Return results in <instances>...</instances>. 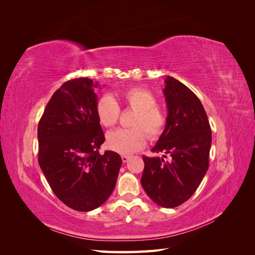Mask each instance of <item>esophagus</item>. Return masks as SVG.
<instances>
[{"mask_svg": "<svg viewBox=\"0 0 255 255\" xmlns=\"http://www.w3.org/2000/svg\"><path fill=\"white\" fill-rule=\"evenodd\" d=\"M121 158H122L123 163H128V159L130 158V156L129 155H121Z\"/></svg>", "mask_w": 255, "mask_h": 255, "instance_id": "obj_1", "label": "esophagus"}]
</instances>
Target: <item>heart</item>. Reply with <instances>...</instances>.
Here are the masks:
<instances>
[{
  "mask_svg": "<svg viewBox=\"0 0 255 255\" xmlns=\"http://www.w3.org/2000/svg\"><path fill=\"white\" fill-rule=\"evenodd\" d=\"M120 101L137 112L132 122V128H118L107 134L109 148L121 153L129 154L143 148L146 134L152 140L163 134L167 126V115L157 106V98L148 89L134 87L118 96ZM99 122L104 128H113L118 122L120 109L110 96L99 99L96 106Z\"/></svg>",
  "mask_w": 255,
  "mask_h": 255,
  "instance_id": "heart-1",
  "label": "heart"
}]
</instances>
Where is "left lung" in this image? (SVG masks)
Returning a JSON list of instances; mask_svg holds the SVG:
<instances>
[{
  "label": "left lung",
  "instance_id": "1",
  "mask_svg": "<svg viewBox=\"0 0 255 255\" xmlns=\"http://www.w3.org/2000/svg\"><path fill=\"white\" fill-rule=\"evenodd\" d=\"M163 90L167 104V126L152 152L163 157L142 156L141 185L153 202L176 207L195 194L208 169L212 130L198 97L171 76ZM168 156L169 159L164 158Z\"/></svg>",
  "mask_w": 255,
  "mask_h": 255
}]
</instances>
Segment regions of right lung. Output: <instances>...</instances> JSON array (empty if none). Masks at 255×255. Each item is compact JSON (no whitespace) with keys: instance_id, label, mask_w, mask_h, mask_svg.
<instances>
[{"instance_id":"obj_1","label":"right lung","mask_w":255,"mask_h":255,"mask_svg":"<svg viewBox=\"0 0 255 255\" xmlns=\"http://www.w3.org/2000/svg\"><path fill=\"white\" fill-rule=\"evenodd\" d=\"M98 83L68 81L50 99L38 125V163L54 194L72 210L102 205L116 186L122 159L99 149L104 142L97 117Z\"/></svg>"}]
</instances>
